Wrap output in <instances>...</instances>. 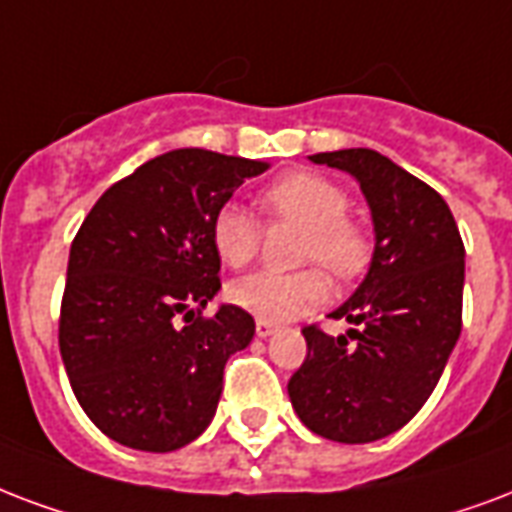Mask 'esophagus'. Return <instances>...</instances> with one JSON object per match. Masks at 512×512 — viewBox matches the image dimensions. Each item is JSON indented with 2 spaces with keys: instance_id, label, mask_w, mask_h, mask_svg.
Masks as SVG:
<instances>
[{
  "instance_id": "obj_1",
  "label": "esophagus",
  "mask_w": 512,
  "mask_h": 512,
  "mask_svg": "<svg viewBox=\"0 0 512 512\" xmlns=\"http://www.w3.org/2000/svg\"><path fill=\"white\" fill-rule=\"evenodd\" d=\"M257 335H260V338H268V335H273L276 333V330H279V327L273 325V322H265V319H257Z\"/></svg>"
}]
</instances>
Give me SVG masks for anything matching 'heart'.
I'll use <instances>...</instances> for the list:
<instances>
[{"mask_svg":"<svg viewBox=\"0 0 512 512\" xmlns=\"http://www.w3.org/2000/svg\"><path fill=\"white\" fill-rule=\"evenodd\" d=\"M265 209L279 220L306 228L300 244V263L325 265L338 279H354L368 268V233L351 222L349 193L338 182L319 174H290L273 182L263 195ZM214 255L228 268H244L260 249V225L247 206L222 204L209 225ZM230 300L252 317L265 322H287L325 306L330 282L317 268L298 273H252L230 284Z\"/></svg>","mask_w":512,"mask_h":512,"instance_id":"heart-1","label":"heart"}]
</instances>
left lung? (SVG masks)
Wrapping results in <instances>:
<instances>
[{"label": "left lung", "instance_id": "obj_1", "mask_svg": "<svg viewBox=\"0 0 512 512\" xmlns=\"http://www.w3.org/2000/svg\"><path fill=\"white\" fill-rule=\"evenodd\" d=\"M308 161L346 171L368 201L376 247L370 268L330 319L345 335L306 327L308 354L290 378L292 408L335 443H373L419 413L462 333L464 244L448 204L421 179L368 147Z\"/></svg>", "mask_w": 512, "mask_h": 512}]
</instances>
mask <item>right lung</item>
I'll use <instances>...</instances> for the list:
<instances>
[{"mask_svg":"<svg viewBox=\"0 0 512 512\" xmlns=\"http://www.w3.org/2000/svg\"><path fill=\"white\" fill-rule=\"evenodd\" d=\"M271 163L163 152L101 195L69 249L58 346L77 403L120 446L166 454L214 419L230 354L255 319L222 303L214 212Z\"/></svg>","mask_w":512,"mask_h":512,"instance_id":"obj_1","label":"right lung"}]
</instances>
